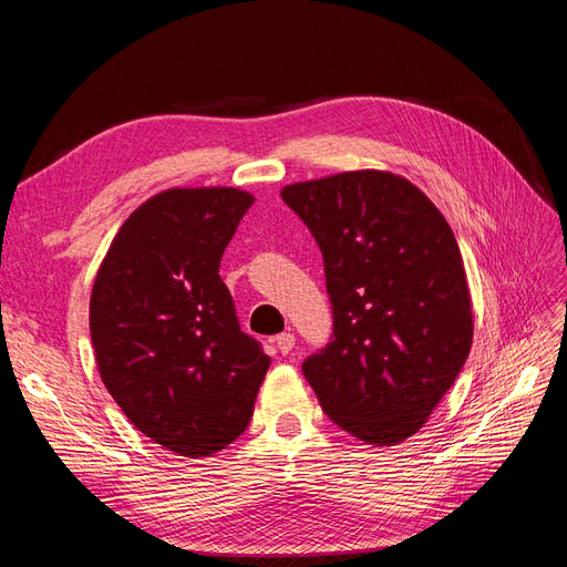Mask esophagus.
I'll list each match as a JSON object with an SVG mask.
<instances>
[{
    "instance_id": "esophagus-1",
    "label": "esophagus",
    "mask_w": 567,
    "mask_h": 567,
    "mask_svg": "<svg viewBox=\"0 0 567 567\" xmlns=\"http://www.w3.org/2000/svg\"><path fill=\"white\" fill-rule=\"evenodd\" d=\"M277 348H279V352H281V354H288L290 350L296 348V336L290 333V331L279 333V336H277Z\"/></svg>"
}]
</instances>
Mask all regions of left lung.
<instances>
[{"instance_id": "1", "label": "left lung", "mask_w": 567, "mask_h": 567, "mask_svg": "<svg viewBox=\"0 0 567 567\" xmlns=\"http://www.w3.org/2000/svg\"><path fill=\"white\" fill-rule=\"evenodd\" d=\"M281 198L323 255L333 336L302 362L323 414L379 447L419 433L473 342L447 219L421 188L381 169L290 184Z\"/></svg>"}]
</instances>
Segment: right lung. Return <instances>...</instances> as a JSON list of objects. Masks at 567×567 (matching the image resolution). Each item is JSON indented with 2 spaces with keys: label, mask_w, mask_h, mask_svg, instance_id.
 Wrapping results in <instances>:
<instances>
[{
  "label": "right lung",
  "mask_w": 567,
  "mask_h": 567,
  "mask_svg": "<svg viewBox=\"0 0 567 567\" xmlns=\"http://www.w3.org/2000/svg\"><path fill=\"white\" fill-rule=\"evenodd\" d=\"M250 205L229 186L153 196L120 227L94 279L101 381L146 437L182 456H210L246 431L271 362L219 279Z\"/></svg>",
  "instance_id": "right-lung-1"
}]
</instances>
